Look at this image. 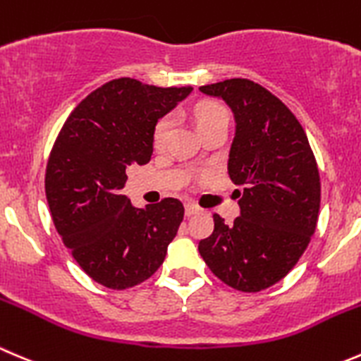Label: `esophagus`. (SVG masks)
I'll use <instances>...</instances> for the list:
<instances>
[{
    "label": "esophagus",
    "mask_w": 361,
    "mask_h": 361,
    "mask_svg": "<svg viewBox=\"0 0 361 361\" xmlns=\"http://www.w3.org/2000/svg\"><path fill=\"white\" fill-rule=\"evenodd\" d=\"M199 212H201V208H199L197 204H194V202H187V204H185V213H187V216L195 215V213Z\"/></svg>",
    "instance_id": "obj_1"
}]
</instances>
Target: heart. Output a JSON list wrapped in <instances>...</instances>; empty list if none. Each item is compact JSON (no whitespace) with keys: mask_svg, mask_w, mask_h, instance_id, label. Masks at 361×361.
<instances>
[{"mask_svg":"<svg viewBox=\"0 0 361 361\" xmlns=\"http://www.w3.org/2000/svg\"><path fill=\"white\" fill-rule=\"evenodd\" d=\"M192 114L195 118L199 130H206V128L213 127L216 123H229V113L222 104L216 102H201L192 109ZM174 118L173 114H166V116L159 118L153 127V146L155 148H164L167 142V137L173 128Z\"/></svg>","mask_w":361,"mask_h":361,"instance_id":"obj_1","label":"heart"}]
</instances>
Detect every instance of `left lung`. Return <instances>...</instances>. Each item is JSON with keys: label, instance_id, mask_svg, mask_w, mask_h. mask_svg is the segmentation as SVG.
Wrapping results in <instances>:
<instances>
[{"label": "left lung", "instance_id": "left-lung-1", "mask_svg": "<svg viewBox=\"0 0 361 361\" xmlns=\"http://www.w3.org/2000/svg\"><path fill=\"white\" fill-rule=\"evenodd\" d=\"M220 97L236 132L227 173L238 188L241 215L231 226L213 213L212 236L199 254L216 279L243 293L271 288L295 268L316 231L321 178L302 123L281 99L250 79L199 87Z\"/></svg>", "mask_w": 361, "mask_h": 361}]
</instances>
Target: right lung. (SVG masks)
I'll return each instance as SVG.
<instances>
[{
	"instance_id": "right-lung-1",
	"label": "right lung",
	"mask_w": 361,
	"mask_h": 361,
	"mask_svg": "<svg viewBox=\"0 0 361 361\" xmlns=\"http://www.w3.org/2000/svg\"><path fill=\"white\" fill-rule=\"evenodd\" d=\"M192 92L121 77L97 87L63 123L45 169V195L63 243L104 288L152 277L176 236L185 208L174 197L134 208L120 194L130 166L152 160L153 127Z\"/></svg>"
}]
</instances>
